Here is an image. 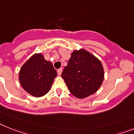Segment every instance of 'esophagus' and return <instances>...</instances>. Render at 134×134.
I'll use <instances>...</instances> for the list:
<instances>
[{"mask_svg":"<svg viewBox=\"0 0 134 134\" xmlns=\"http://www.w3.org/2000/svg\"><path fill=\"white\" fill-rule=\"evenodd\" d=\"M62 71H63V68H60V69L57 70V73H58V76H60V75H61Z\"/></svg>","mask_w":134,"mask_h":134,"instance_id":"obj_1","label":"esophagus"}]
</instances>
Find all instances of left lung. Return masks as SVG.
Segmentation results:
<instances>
[{"label":"left lung","mask_w":134,"mask_h":134,"mask_svg":"<svg viewBox=\"0 0 134 134\" xmlns=\"http://www.w3.org/2000/svg\"><path fill=\"white\" fill-rule=\"evenodd\" d=\"M61 77L70 93L77 98L93 95L99 88L104 78L103 66L98 58L88 51L74 50Z\"/></svg>","instance_id":"8db88e82"}]
</instances>
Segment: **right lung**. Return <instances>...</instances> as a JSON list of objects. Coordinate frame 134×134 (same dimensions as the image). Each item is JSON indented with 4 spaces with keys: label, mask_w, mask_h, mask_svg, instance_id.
<instances>
[{
    "label": "right lung",
    "mask_w": 134,
    "mask_h": 134,
    "mask_svg": "<svg viewBox=\"0 0 134 134\" xmlns=\"http://www.w3.org/2000/svg\"><path fill=\"white\" fill-rule=\"evenodd\" d=\"M57 76L51 62L45 60L41 53L35 54L21 67L19 80L27 93L39 97L50 91Z\"/></svg>",
    "instance_id": "right-lung-1"
}]
</instances>
